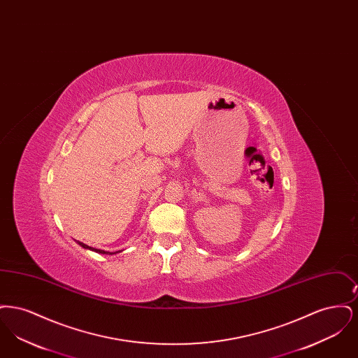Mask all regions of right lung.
<instances>
[{
  "label": "right lung",
  "instance_id": "1",
  "mask_svg": "<svg viewBox=\"0 0 358 358\" xmlns=\"http://www.w3.org/2000/svg\"><path fill=\"white\" fill-rule=\"evenodd\" d=\"M80 247H83L85 250H91V251H95V252H98V254H107V255H114V254H118L120 251H117V252H107V251H103V250H96V248H92V247H88L87 244L85 243H82V241H76Z\"/></svg>",
  "mask_w": 358,
  "mask_h": 358
}]
</instances>
